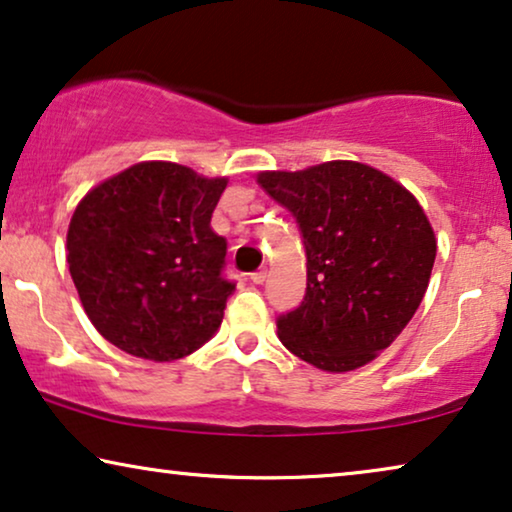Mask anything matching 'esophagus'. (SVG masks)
<instances>
[{
	"mask_svg": "<svg viewBox=\"0 0 512 512\" xmlns=\"http://www.w3.org/2000/svg\"><path fill=\"white\" fill-rule=\"evenodd\" d=\"M251 282H254V284H263L265 282V279H268V270H256V272H251Z\"/></svg>",
	"mask_w": 512,
	"mask_h": 512,
	"instance_id": "34e87169",
	"label": "esophagus"
}]
</instances>
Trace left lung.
Segmentation results:
<instances>
[{
    "label": "left lung",
    "instance_id": "left-lung-1",
    "mask_svg": "<svg viewBox=\"0 0 512 512\" xmlns=\"http://www.w3.org/2000/svg\"><path fill=\"white\" fill-rule=\"evenodd\" d=\"M258 184L289 209L303 235L307 289L279 314L282 345L328 373L366 366L422 303L436 237L415 195L354 160L300 172H261Z\"/></svg>",
    "mask_w": 512,
    "mask_h": 512
}]
</instances>
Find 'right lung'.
Returning <instances> with one entry per match:
<instances>
[{
	"label": "right lung",
	"instance_id": "obj_1",
	"mask_svg": "<svg viewBox=\"0 0 512 512\" xmlns=\"http://www.w3.org/2000/svg\"><path fill=\"white\" fill-rule=\"evenodd\" d=\"M226 179L137 163L95 186L67 230V263L104 340L149 361L193 354L216 333L235 282L212 212Z\"/></svg>",
	"mask_w": 512,
	"mask_h": 512
}]
</instances>
